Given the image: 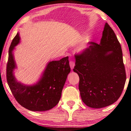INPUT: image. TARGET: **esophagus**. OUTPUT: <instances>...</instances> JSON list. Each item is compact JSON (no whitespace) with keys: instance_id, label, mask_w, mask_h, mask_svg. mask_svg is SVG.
Returning a JSON list of instances; mask_svg holds the SVG:
<instances>
[{"instance_id":"obj_1","label":"esophagus","mask_w":131,"mask_h":131,"mask_svg":"<svg viewBox=\"0 0 131 131\" xmlns=\"http://www.w3.org/2000/svg\"><path fill=\"white\" fill-rule=\"evenodd\" d=\"M70 67L71 69H73L75 66V62L74 61H70Z\"/></svg>"}]
</instances>
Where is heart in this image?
<instances>
[{
    "instance_id": "heart-1",
    "label": "heart",
    "mask_w": 131,
    "mask_h": 131,
    "mask_svg": "<svg viewBox=\"0 0 131 131\" xmlns=\"http://www.w3.org/2000/svg\"><path fill=\"white\" fill-rule=\"evenodd\" d=\"M90 38L88 37L84 38L83 41V42H82V45H81V47H80L79 49V51H82V50H84V49H85L87 47V44H88V43L90 42Z\"/></svg>"
}]
</instances>
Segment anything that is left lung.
<instances>
[{"label":"left lung","mask_w":131,"mask_h":131,"mask_svg":"<svg viewBox=\"0 0 131 131\" xmlns=\"http://www.w3.org/2000/svg\"><path fill=\"white\" fill-rule=\"evenodd\" d=\"M75 55L73 69L79 77L82 100L89 107L102 108L118 100L124 88L126 72L121 45L106 23L100 43Z\"/></svg>","instance_id":"1"}]
</instances>
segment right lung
I'll return each mask as SVG.
<instances>
[{
  "label": "right lung",
  "mask_w": 131,
  "mask_h": 131,
  "mask_svg": "<svg viewBox=\"0 0 131 131\" xmlns=\"http://www.w3.org/2000/svg\"><path fill=\"white\" fill-rule=\"evenodd\" d=\"M19 40V33H17L8 50L6 78L11 93L17 101L29 111L40 112L51 109L60 100L62 90L71 71L68 57L50 61L40 81L35 85H23L16 81L13 72L16 66L12 51Z\"/></svg>",
  "instance_id": "obj_1"
}]
</instances>
